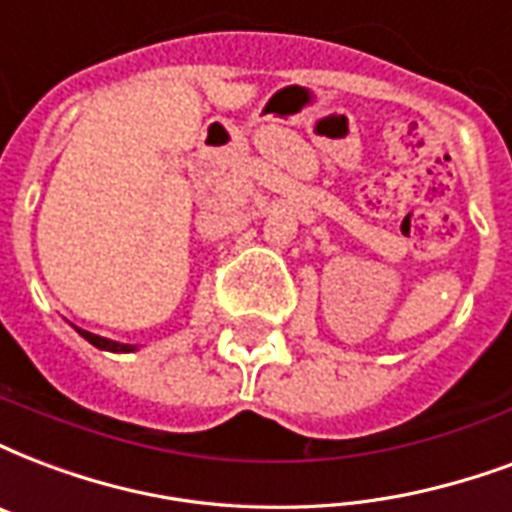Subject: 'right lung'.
I'll list each match as a JSON object with an SVG mask.
<instances>
[{
	"mask_svg": "<svg viewBox=\"0 0 512 512\" xmlns=\"http://www.w3.org/2000/svg\"><path fill=\"white\" fill-rule=\"evenodd\" d=\"M80 337H86L88 343L99 348V351H113V353H129L137 351V345H126V343H115V340H107V337H99V334H91L86 329H78Z\"/></svg>",
	"mask_w": 512,
	"mask_h": 512,
	"instance_id": "add662e5",
	"label": "right lung"
}]
</instances>
